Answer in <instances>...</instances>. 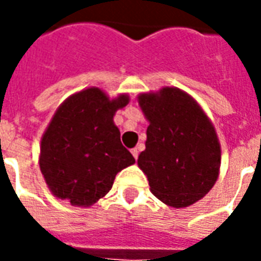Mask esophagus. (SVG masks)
Here are the masks:
<instances>
[{
    "label": "esophagus",
    "mask_w": 261,
    "mask_h": 261,
    "mask_svg": "<svg viewBox=\"0 0 261 261\" xmlns=\"http://www.w3.org/2000/svg\"><path fill=\"white\" fill-rule=\"evenodd\" d=\"M131 153H133V156L136 158V161L138 159V153H140V151H138V148H134V149H131Z\"/></svg>",
    "instance_id": "obj_1"
}]
</instances>
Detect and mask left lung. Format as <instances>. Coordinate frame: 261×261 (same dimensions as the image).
<instances>
[{"mask_svg": "<svg viewBox=\"0 0 261 261\" xmlns=\"http://www.w3.org/2000/svg\"><path fill=\"white\" fill-rule=\"evenodd\" d=\"M147 128L138 166L151 192L170 207H187L217 181L221 149L211 121L192 96L177 88L138 96Z\"/></svg>", "mask_w": 261, "mask_h": 261, "instance_id": "left-lung-1", "label": "left lung"}]
</instances>
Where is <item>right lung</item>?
I'll use <instances>...</instances> for the list:
<instances>
[{
	"instance_id": "add662e5",
	"label": "right lung",
	"mask_w": 261,
	"mask_h": 261,
	"mask_svg": "<svg viewBox=\"0 0 261 261\" xmlns=\"http://www.w3.org/2000/svg\"><path fill=\"white\" fill-rule=\"evenodd\" d=\"M127 103V95L109 100L99 88H89L60 106L42 138L39 159L54 196L72 205H92L108 194L117 172L136 162L113 123L116 110Z\"/></svg>"
}]
</instances>
